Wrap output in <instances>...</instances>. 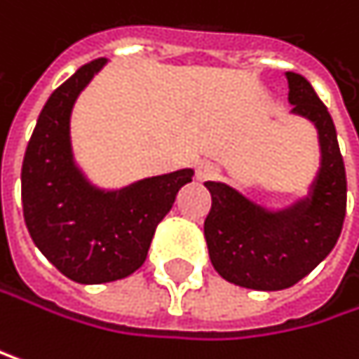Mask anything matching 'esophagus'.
Returning a JSON list of instances; mask_svg holds the SVG:
<instances>
[{"mask_svg":"<svg viewBox=\"0 0 359 359\" xmlns=\"http://www.w3.org/2000/svg\"><path fill=\"white\" fill-rule=\"evenodd\" d=\"M219 176V168L212 165V163H200L198 170H196V178L200 183H206V181H212V178Z\"/></svg>","mask_w":359,"mask_h":359,"instance_id":"1","label":"esophagus"}]
</instances>
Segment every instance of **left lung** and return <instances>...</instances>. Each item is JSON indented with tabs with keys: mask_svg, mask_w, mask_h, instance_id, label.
<instances>
[{
	"mask_svg": "<svg viewBox=\"0 0 359 359\" xmlns=\"http://www.w3.org/2000/svg\"><path fill=\"white\" fill-rule=\"evenodd\" d=\"M292 113L307 117L320 136L322 165L311 194L284 210H267L225 183L208 181L212 208L204 236L221 278L252 290H284L311 273L334 248L347 208L345 163L326 104L311 83L288 71Z\"/></svg>",
	"mask_w": 359,
	"mask_h": 359,
	"instance_id": "left-lung-1",
	"label": "left lung"
}]
</instances>
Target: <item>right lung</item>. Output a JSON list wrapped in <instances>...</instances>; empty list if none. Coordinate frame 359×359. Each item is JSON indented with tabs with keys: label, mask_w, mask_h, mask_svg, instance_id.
<instances>
[{
	"label": "right lung",
	"mask_w": 359,
	"mask_h": 359,
	"mask_svg": "<svg viewBox=\"0 0 359 359\" xmlns=\"http://www.w3.org/2000/svg\"><path fill=\"white\" fill-rule=\"evenodd\" d=\"M77 69L43 104L22 159V215L31 240L69 280L102 284L128 278L147 259L155 227L170 212L194 170H176L102 191L73 161L69 121L79 92L104 67Z\"/></svg>",
	"instance_id": "add662e5"
}]
</instances>
